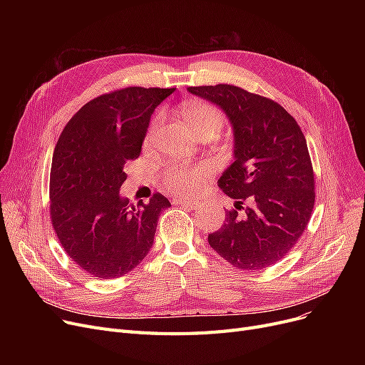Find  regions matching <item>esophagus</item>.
<instances>
[{"label": "esophagus", "mask_w": 365, "mask_h": 365, "mask_svg": "<svg viewBox=\"0 0 365 365\" xmlns=\"http://www.w3.org/2000/svg\"><path fill=\"white\" fill-rule=\"evenodd\" d=\"M173 204L176 205H185V207H189V208H197L200 204L197 201H190V200H185V198H176L173 200Z\"/></svg>", "instance_id": "34e87169"}]
</instances>
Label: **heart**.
<instances>
[{
	"mask_svg": "<svg viewBox=\"0 0 365 365\" xmlns=\"http://www.w3.org/2000/svg\"><path fill=\"white\" fill-rule=\"evenodd\" d=\"M182 118L189 128V131L197 136L198 133L212 130L217 131L223 124V115L222 112L210 103L200 102V101H186L180 106ZM163 117L161 113H157L152 118L146 136H145V146H150L155 140V136L161 128ZM210 175V165L205 163L198 164H186L178 163L165 167L161 173L163 186L168 190L170 194L178 197H189L195 195L205 185V180Z\"/></svg>",
	"mask_w": 365,
	"mask_h": 365,
	"instance_id": "b5f03b06",
	"label": "heart"
}]
</instances>
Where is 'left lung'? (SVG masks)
<instances>
[{"instance_id":"left-lung-1","label":"left lung","mask_w":365,"mask_h":365,"mask_svg":"<svg viewBox=\"0 0 365 365\" xmlns=\"http://www.w3.org/2000/svg\"><path fill=\"white\" fill-rule=\"evenodd\" d=\"M187 91L220 106L234 128L235 161L217 183L235 208L208 244L238 269L262 271L289 253L309 223L315 180L306 139L289 112L260 94L232 84Z\"/></svg>"}]
</instances>
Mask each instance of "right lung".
I'll list each match as a JSON object with an SVG mask.
<instances>
[{
    "label": "right lung",
    "mask_w": 365,
    "mask_h": 365,
    "mask_svg": "<svg viewBox=\"0 0 365 365\" xmlns=\"http://www.w3.org/2000/svg\"><path fill=\"white\" fill-rule=\"evenodd\" d=\"M176 88L125 87L86 103L65 125L50 171V217L66 255L91 277L112 279L149 253L170 201L138 207L120 197L155 108Z\"/></svg>",
    "instance_id": "add662e5"
}]
</instances>
